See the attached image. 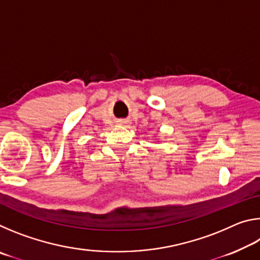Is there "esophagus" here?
<instances>
[{"label": "esophagus", "instance_id": "34e87169", "mask_svg": "<svg viewBox=\"0 0 260 260\" xmlns=\"http://www.w3.org/2000/svg\"><path fill=\"white\" fill-rule=\"evenodd\" d=\"M122 122H124V124H126V121H122Z\"/></svg>", "mask_w": 260, "mask_h": 260}]
</instances>
